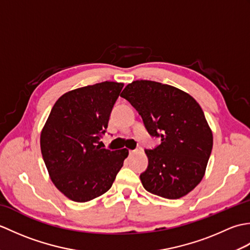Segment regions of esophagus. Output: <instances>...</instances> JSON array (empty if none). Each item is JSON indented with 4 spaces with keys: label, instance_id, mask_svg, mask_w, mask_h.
I'll use <instances>...</instances> for the list:
<instances>
[{
    "label": "esophagus",
    "instance_id": "esophagus-1",
    "mask_svg": "<svg viewBox=\"0 0 250 250\" xmlns=\"http://www.w3.org/2000/svg\"><path fill=\"white\" fill-rule=\"evenodd\" d=\"M136 152H139V150L137 149H134V150H129V155L131 156V155H134V153H136Z\"/></svg>",
    "mask_w": 250,
    "mask_h": 250
}]
</instances>
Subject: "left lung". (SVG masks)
I'll list each match as a JSON object with an SVG mask.
<instances>
[{
	"instance_id": "8db88e82",
	"label": "left lung",
	"mask_w": 250,
	"mask_h": 250,
	"mask_svg": "<svg viewBox=\"0 0 250 250\" xmlns=\"http://www.w3.org/2000/svg\"><path fill=\"white\" fill-rule=\"evenodd\" d=\"M120 97L142 117L148 133L161 144L145 149L148 167L141 174L152 194L175 200L193 190L204 176L213 133L201 106L182 90L151 81H135Z\"/></svg>"
}]
</instances>
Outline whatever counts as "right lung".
<instances>
[{
	"label": "right lung",
	"instance_id": "right-lung-1",
	"mask_svg": "<svg viewBox=\"0 0 250 250\" xmlns=\"http://www.w3.org/2000/svg\"><path fill=\"white\" fill-rule=\"evenodd\" d=\"M124 83L103 82L66 92L55 103L41 133L50 178L68 199L88 202L113 185L129 151L101 148Z\"/></svg>",
	"mask_w": 250,
	"mask_h": 250
}]
</instances>
